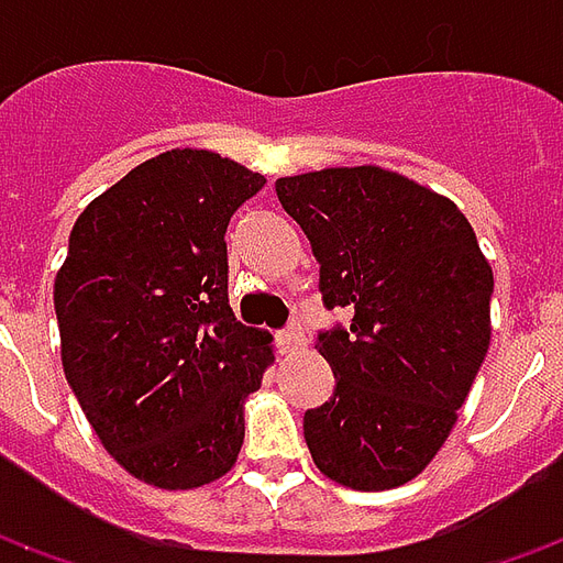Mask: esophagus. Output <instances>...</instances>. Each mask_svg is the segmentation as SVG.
<instances>
[{"label": "esophagus", "instance_id": "esophagus-1", "mask_svg": "<svg viewBox=\"0 0 563 563\" xmlns=\"http://www.w3.org/2000/svg\"><path fill=\"white\" fill-rule=\"evenodd\" d=\"M301 331L298 329H286V331H277V350L280 353H292V350H298L301 346Z\"/></svg>", "mask_w": 563, "mask_h": 563}]
</instances>
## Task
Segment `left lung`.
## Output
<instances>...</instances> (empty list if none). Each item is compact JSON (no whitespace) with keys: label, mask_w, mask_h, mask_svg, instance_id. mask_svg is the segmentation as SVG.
I'll list each match as a JSON object with an SVG mask.
<instances>
[{"label":"left lung","mask_w":563,"mask_h":563,"mask_svg":"<svg viewBox=\"0 0 563 563\" xmlns=\"http://www.w3.org/2000/svg\"><path fill=\"white\" fill-rule=\"evenodd\" d=\"M319 289L350 329L319 334L334 395L305 413L322 476L355 492L410 483L459 422L492 343L495 274L455 201L383 165L277 180Z\"/></svg>","instance_id":"obj_1"}]
</instances>
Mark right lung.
Wrapping results in <instances>:
<instances>
[{
	"label": "right lung",
	"mask_w": 563,
	"mask_h": 563,
	"mask_svg": "<svg viewBox=\"0 0 563 563\" xmlns=\"http://www.w3.org/2000/svg\"><path fill=\"white\" fill-rule=\"evenodd\" d=\"M268 184L213 150L174 147L96 196L68 238L54 307L63 371L111 459L186 492L232 471L244 404L274 365L229 307L225 229Z\"/></svg>",
	"instance_id": "obj_1"
}]
</instances>
